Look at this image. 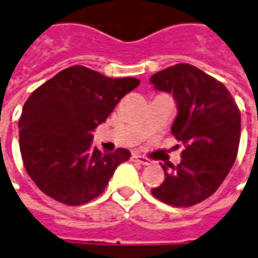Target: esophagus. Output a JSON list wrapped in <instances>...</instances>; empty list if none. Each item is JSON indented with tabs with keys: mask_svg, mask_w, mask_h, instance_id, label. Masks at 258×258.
<instances>
[{
	"mask_svg": "<svg viewBox=\"0 0 258 258\" xmlns=\"http://www.w3.org/2000/svg\"><path fill=\"white\" fill-rule=\"evenodd\" d=\"M132 160H133V161L139 162V164H142V165H149V164H150L149 160H147L146 157H143V155L139 154V153H133Z\"/></svg>",
	"mask_w": 258,
	"mask_h": 258,
	"instance_id": "34e87169",
	"label": "esophagus"
}]
</instances>
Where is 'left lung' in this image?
I'll list each match as a JSON object with an SVG mask.
<instances>
[{
  "mask_svg": "<svg viewBox=\"0 0 258 258\" xmlns=\"http://www.w3.org/2000/svg\"><path fill=\"white\" fill-rule=\"evenodd\" d=\"M150 83L175 98L178 115L171 131L184 144L180 164H164L165 179L151 193L173 207H190L215 193L231 171L240 111L225 86L189 63L160 71Z\"/></svg>",
  "mask_w": 258,
  "mask_h": 258,
  "instance_id": "1",
  "label": "left lung"
}]
</instances>
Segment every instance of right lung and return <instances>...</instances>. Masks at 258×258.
<instances>
[{
	"label": "right lung",
	"instance_id": "obj_1",
	"mask_svg": "<svg viewBox=\"0 0 258 258\" xmlns=\"http://www.w3.org/2000/svg\"><path fill=\"white\" fill-rule=\"evenodd\" d=\"M139 83L75 65L33 91L19 119V147L40 190L67 206L86 204L103 193L131 151H100L91 144V132Z\"/></svg>",
	"mask_w": 258,
	"mask_h": 258
}]
</instances>
